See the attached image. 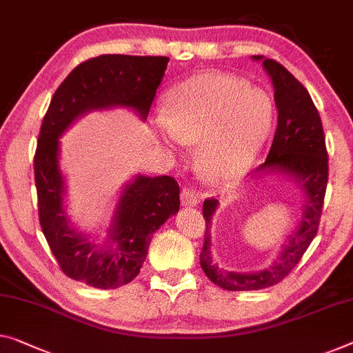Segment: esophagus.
Instances as JSON below:
<instances>
[{
  "label": "esophagus",
  "mask_w": 353,
  "mask_h": 353,
  "mask_svg": "<svg viewBox=\"0 0 353 353\" xmlns=\"http://www.w3.org/2000/svg\"><path fill=\"white\" fill-rule=\"evenodd\" d=\"M200 202L199 194H195L194 189L184 188L181 191V205L184 207H195Z\"/></svg>",
  "instance_id": "esophagus-1"
}]
</instances>
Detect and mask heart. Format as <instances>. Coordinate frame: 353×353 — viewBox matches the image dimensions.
I'll return each instance as SVG.
<instances>
[{
    "mask_svg": "<svg viewBox=\"0 0 353 353\" xmlns=\"http://www.w3.org/2000/svg\"><path fill=\"white\" fill-rule=\"evenodd\" d=\"M271 121L273 105L265 91L235 75L200 72L167 91L156 128L167 146L173 140L197 146L200 175L227 184L251 169Z\"/></svg>",
    "mask_w": 353,
    "mask_h": 353,
    "instance_id": "1",
    "label": "heart"
}]
</instances>
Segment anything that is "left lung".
<instances>
[{
  "label": "left lung",
  "instance_id": "1",
  "mask_svg": "<svg viewBox=\"0 0 353 353\" xmlns=\"http://www.w3.org/2000/svg\"><path fill=\"white\" fill-rule=\"evenodd\" d=\"M252 59L262 61L274 88V104L278 108V128L267 161L257 172H274L294 178L305 192L303 216L296 230L268 268L249 273L227 271L218 267L211 256L210 224L219 202L207 199L203 202V218L207 222L205 243L200 254V265L211 283L225 290H260L283 281L316 236L322 216L323 197L328 181V154L325 135L316 105L307 90L283 64L262 55Z\"/></svg>",
  "mask_w": 353,
  "mask_h": 353
}]
</instances>
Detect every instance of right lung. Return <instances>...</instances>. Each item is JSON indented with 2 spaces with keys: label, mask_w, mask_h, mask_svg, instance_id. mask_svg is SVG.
<instances>
[{
  "label": "right lung",
  "mask_w": 353,
  "mask_h": 353,
  "mask_svg": "<svg viewBox=\"0 0 353 353\" xmlns=\"http://www.w3.org/2000/svg\"><path fill=\"white\" fill-rule=\"evenodd\" d=\"M167 63V57L86 59L52 97L37 140L34 180L42 232L70 279L105 290L131 283L145 262L151 235L180 210V186L172 176L135 175L124 184L105 240L99 245L70 225L66 180L59 167V137L88 112L123 107L146 120Z\"/></svg>",
  "instance_id": "1"
}]
</instances>
